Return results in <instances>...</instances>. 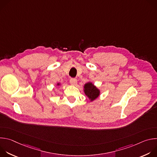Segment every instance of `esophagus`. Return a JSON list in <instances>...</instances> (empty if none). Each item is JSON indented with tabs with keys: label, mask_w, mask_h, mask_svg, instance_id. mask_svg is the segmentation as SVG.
Segmentation results:
<instances>
[{
	"label": "esophagus",
	"mask_w": 157,
	"mask_h": 157,
	"mask_svg": "<svg viewBox=\"0 0 157 157\" xmlns=\"http://www.w3.org/2000/svg\"><path fill=\"white\" fill-rule=\"evenodd\" d=\"M70 82L71 84L76 86L77 84V79L76 78H71L70 80Z\"/></svg>",
	"instance_id": "1"
}]
</instances>
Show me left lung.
<instances>
[{
    "instance_id": "8db88e82",
    "label": "left lung",
    "mask_w": 157,
    "mask_h": 157,
    "mask_svg": "<svg viewBox=\"0 0 157 157\" xmlns=\"http://www.w3.org/2000/svg\"><path fill=\"white\" fill-rule=\"evenodd\" d=\"M84 92L91 101L94 100L99 95V91L91 82L86 83L84 85Z\"/></svg>"
}]
</instances>
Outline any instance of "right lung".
Returning <instances> with one entry per match:
<instances>
[{
  "mask_svg": "<svg viewBox=\"0 0 157 157\" xmlns=\"http://www.w3.org/2000/svg\"><path fill=\"white\" fill-rule=\"evenodd\" d=\"M58 85H59V84H58Z\"/></svg>",
  "mask_w": 157,
  "mask_h": 157,
  "instance_id": "add662e5",
  "label": "right lung"
}]
</instances>
